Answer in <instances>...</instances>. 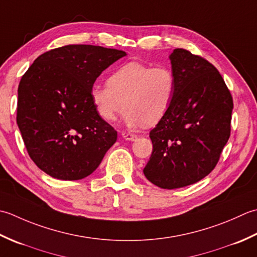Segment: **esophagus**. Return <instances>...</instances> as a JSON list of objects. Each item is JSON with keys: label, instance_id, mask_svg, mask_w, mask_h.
I'll list each match as a JSON object with an SVG mask.
<instances>
[{"label": "esophagus", "instance_id": "1", "mask_svg": "<svg viewBox=\"0 0 257 257\" xmlns=\"http://www.w3.org/2000/svg\"><path fill=\"white\" fill-rule=\"evenodd\" d=\"M122 138L124 139V140H126V141H136V139H138V136H136L135 134H131V133H126V132H123L122 133Z\"/></svg>", "mask_w": 257, "mask_h": 257}]
</instances>
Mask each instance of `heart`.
<instances>
[{
  "instance_id": "b5f03b06",
  "label": "heart",
  "mask_w": 257,
  "mask_h": 257,
  "mask_svg": "<svg viewBox=\"0 0 257 257\" xmlns=\"http://www.w3.org/2000/svg\"><path fill=\"white\" fill-rule=\"evenodd\" d=\"M176 76L170 67L128 62L108 76L106 85H93L90 98L98 116L111 122L122 111L128 127L159 123L174 101Z\"/></svg>"
}]
</instances>
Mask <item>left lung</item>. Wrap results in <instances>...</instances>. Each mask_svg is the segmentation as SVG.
Wrapping results in <instances>:
<instances>
[{
  "instance_id": "obj_1",
  "label": "left lung",
  "mask_w": 257,
  "mask_h": 257,
  "mask_svg": "<svg viewBox=\"0 0 257 257\" xmlns=\"http://www.w3.org/2000/svg\"><path fill=\"white\" fill-rule=\"evenodd\" d=\"M176 92L150 132L153 151L144 175L161 188L194 184L211 173L231 134L233 98L216 67L184 49L170 55Z\"/></svg>"
}]
</instances>
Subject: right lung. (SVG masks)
Returning a JSON list of instances; mask_svg holds the SVG:
<instances>
[{"label":"right lung","instance_id":"obj_1","mask_svg":"<svg viewBox=\"0 0 257 257\" xmlns=\"http://www.w3.org/2000/svg\"><path fill=\"white\" fill-rule=\"evenodd\" d=\"M126 55L95 45L45 52L18 90L17 123L30 158L57 180H82L95 171L117 132L98 116L90 90L101 73Z\"/></svg>","mask_w":257,"mask_h":257}]
</instances>
